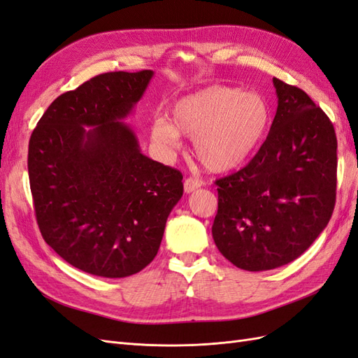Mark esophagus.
<instances>
[{
  "mask_svg": "<svg viewBox=\"0 0 358 358\" xmlns=\"http://www.w3.org/2000/svg\"><path fill=\"white\" fill-rule=\"evenodd\" d=\"M200 187H201V180H199L196 178H188V179H185V182H183V188H185V192H192Z\"/></svg>",
  "mask_w": 358,
  "mask_h": 358,
  "instance_id": "obj_1",
  "label": "esophagus"
}]
</instances>
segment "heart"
<instances>
[{
  "mask_svg": "<svg viewBox=\"0 0 358 358\" xmlns=\"http://www.w3.org/2000/svg\"><path fill=\"white\" fill-rule=\"evenodd\" d=\"M271 107L262 94L212 85L185 96L171 108V122L157 119L152 140L166 150L180 148V134L192 138L203 166L224 171L243 164L264 141Z\"/></svg>",
  "mask_w": 358,
  "mask_h": 358,
  "instance_id": "1",
  "label": "heart"
}]
</instances>
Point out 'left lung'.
<instances>
[{
	"mask_svg": "<svg viewBox=\"0 0 358 358\" xmlns=\"http://www.w3.org/2000/svg\"><path fill=\"white\" fill-rule=\"evenodd\" d=\"M277 113L244 169L215 180L212 236L241 269L292 262L327 227L336 205L337 138L328 115L295 85L273 80Z\"/></svg>",
	"mask_w": 358,
	"mask_h": 358,
	"instance_id": "obj_1",
	"label": "left lung"
}]
</instances>
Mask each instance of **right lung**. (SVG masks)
I'll use <instances>...</instances> for the list:
<instances>
[{
	"label": "right lung",
	"instance_id": "1",
	"mask_svg": "<svg viewBox=\"0 0 358 358\" xmlns=\"http://www.w3.org/2000/svg\"><path fill=\"white\" fill-rule=\"evenodd\" d=\"M152 76L96 75L60 94L31 134L28 176L38 229L84 273L120 278L146 268L183 194L182 173L143 155L122 122Z\"/></svg>",
	"mask_w": 358,
	"mask_h": 358
}]
</instances>
